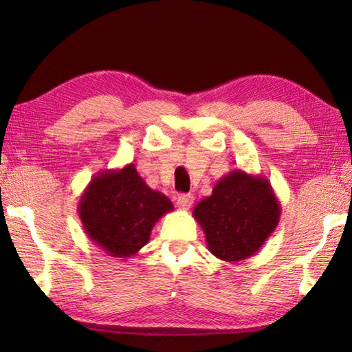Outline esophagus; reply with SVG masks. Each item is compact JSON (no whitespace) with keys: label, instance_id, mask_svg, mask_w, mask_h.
<instances>
[{"label":"esophagus","instance_id":"34e87169","mask_svg":"<svg viewBox=\"0 0 352 352\" xmlns=\"http://www.w3.org/2000/svg\"><path fill=\"white\" fill-rule=\"evenodd\" d=\"M175 204L182 210H189L190 205L194 204V197L190 194H180L175 197Z\"/></svg>","mask_w":352,"mask_h":352}]
</instances>
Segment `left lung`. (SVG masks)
I'll return each instance as SVG.
<instances>
[{
  "label": "left lung",
  "mask_w": 352,
  "mask_h": 352,
  "mask_svg": "<svg viewBox=\"0 0 352 352\" xmlns=\"http://www.w3.org/2000/svg\"><path fill=\"white\" fill-rule=\"evenodd\" d=\"M192 216L216 258L239 262L253 256L272 236L281 205L264 175L236 169L214 184L212 194L195 205Z\"/></svg>",
  "instance_id": "1"
}]
</instances>
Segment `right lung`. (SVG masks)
Masks as SVG:
<instances>
[{
  "mask_svg": "<svg viewBox=\"0 0 352 352\" xmlns=\"http://www.w3.org/2000/svg\"><path fill=\"white\" fill-rule=\"evenodd\" d=\"M172 210V201L148 188L133 163L94 175L77 205L94 245L121 259L138 253L151 239L155 223Z\"/></svg>",
  "mask_w": 352,
  "mask_h": 352,
  "instance_id": "obj_1",
  "label": "right lung"
}]
</instances>
